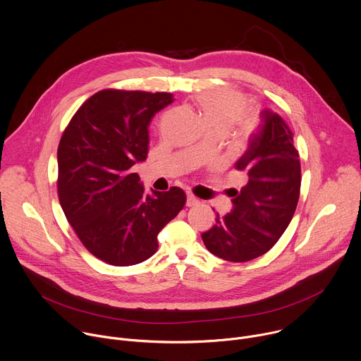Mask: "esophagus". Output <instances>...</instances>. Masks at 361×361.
<instances>
[{"instance_id": "obj_1", "label": "esophagus", "mask_w": 361, "mask_h": 361, "mask_svg": "<svg viewBox=\"0 0 361 361\" xmlns=\"http://www.w3.org/2000/svg\"><path fill=\"white\" fill-rule=\"evenodd\" d=\"M197 204H200V201H198V198L197 197H194L192 194H187V201H185V205L187 207H194V205H197Z\"/></svg>"}]
</instances>
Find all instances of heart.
<instances>
[{"instance_id": "obj_1", "label": "heart", "mask_w": 361, "mask_h": 361, "mask_svg": "<svg viewBox=\"0 0 361 361\" xmlns=\"http://www.w3.org/2000/svg\"><path fill=\"white\" fill-rule=\"evenodd\" d=\"M195 104L208 130L228 132L236 120L244 129L252 126V118L243 116L247 109V99L238 92L207 90L195 97Z\"/></svg>"}]
</instances>
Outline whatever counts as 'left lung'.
I'll use <instances>...</instances> for the list:
<instances>
[{
    "mask_svg": "<svg viewBox=\"0 0 361 361\" xmlns=\"http://www.w3.org/2000/svg\"><path fill=\"white\" fill-rule=\"evenodd\" d=\"M247 176L241 190L232 188V209L216 212L215 225L204 232L207 250L229 262H247L267 254L288 228L300 192V161L293 133L271 109L261 111L258 130L235 163Z\"/></svg>",
    "mask_w": 361,
    "mask_h": 361,
    "instance_id": "left-lung-1",
    "label": "left lung"
}]
</instances>
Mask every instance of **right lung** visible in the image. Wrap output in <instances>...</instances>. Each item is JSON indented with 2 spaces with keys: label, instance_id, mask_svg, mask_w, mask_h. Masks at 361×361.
Masks as SVG:
<instances>
[{
  "label": "right lung",
  "instance_id": "right-lung-1",
  "mask_svg": "<svg viewBox=\"0 0 361 361\" xmlns=\"http://www.w3.org/2000/svg\"><path fill=\"white\" fill-rule=\"evenodd\" d=\"M171 93L106 89L75 113L58 147V195L85 248L114 267L149 259L184 207L178 187L146 192L132 167L149 152V125Z\"/></svg>",
  "mask_w": 361,
  "mask_h": 361
}]
</instances>
